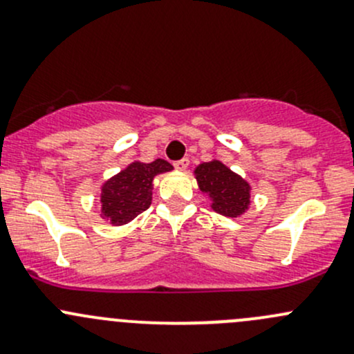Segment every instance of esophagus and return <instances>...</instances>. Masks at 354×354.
Here are the masks:
<instances>
[{"mask_svg":"<svg viewBox=\"0 0 354 354\" xmlns=\"http://www.w3.org/2000/svg\"><path fill=\"white\" fill-rule=\"evenodd\" d=\"M188 164H190V160H188V157H183V159L176 160V162H174L173 166H174V169L185 171V169H187V167H188Z\"/></svg>","mask_w":354,"mask_h":354,"instance_id":"34e87169","label":"esophagus"}]
</instances>
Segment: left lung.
Wrapping results in <instances>:
<instances>
[{"label":"left lung","mask_w":354,"mask_h":354,"mask_svg":"<svg viewBox=\"0 0 354 354\" xmlns=\"http://www.w3.org/2000/svg\"><path fill=\"white\" fill-rule=\"evenodd\" d=\"M198 188L212 198V209L227 217H238L250 205V185L241 176L224 166L221 160H210L195 169Z\"/></svg>","instance_id":"1"}]
</instances>
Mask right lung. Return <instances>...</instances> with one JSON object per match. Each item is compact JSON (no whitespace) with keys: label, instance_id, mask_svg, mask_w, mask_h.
Segmentation results:
<instances>
[{"label":"right lung","instance_id":"right-lung-1","mask_svg":"<svg viewBox=\"0 0 354 354\" xmlns=\"http://www.w3.org/2000/svg\"><path fill=\"white\" fill-rule=\"evenodd\" d=\"M173 169L167 160L154 162H131L127 169L114 174L102 185L101 216L113 226H121L133 221L138 214L147 210L152 202V181L157 174Z\"/></svg>","mask_w":354,"mask_h":354}]
</instances>
